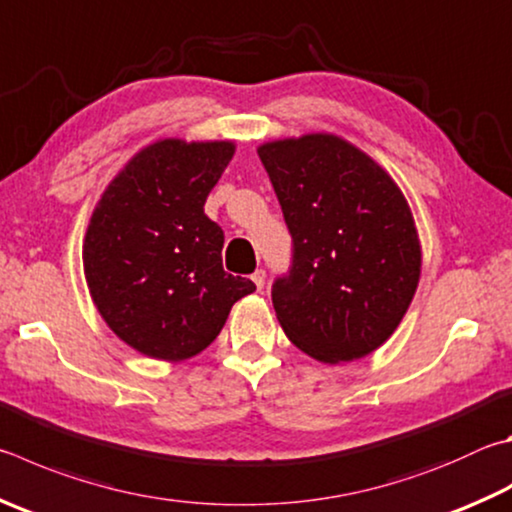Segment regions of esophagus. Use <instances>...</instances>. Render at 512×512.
<instances>
[{
  "label": "esophagus",
  "instance_id": "34e87169",
  "mask_svg": "<svg viewBox=\"0 0 512 512\" xmlns=\"http://www.w3.org/2000/svg\"><path fill=\"white\" fill-rule=\"evenodd\" d=\"M250 280H253V284L257 286V291H262L264 284H266V273L262 271V268H257V271L250 275Z\"/></svg>",
  "mask_w": 512,
  "mask_h": 512
}]
</instances>
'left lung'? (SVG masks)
<instances>
[{
    "mask_svg": "<svg viewBox=\"0 0 512 512\" xmlns=\"http://www.w3.org/2000/svg\"><path fill=\"white\" fill-rule=\"evenodd\" d=\"M293 237V266L273 284L286 338L320 362L376 351L401 324L421 277L405 194L356 145L304 134L257 147Z\"/></svg>",
    "mask_w": 512,
    "mask_h": 512,
    "instance_id": "left-lung-1",
    "label": "left lung"
}]
</instances>
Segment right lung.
<instances>
[{"instance_id": "right-lung-1", "label": "right lung", "mask_w": 512, "mask_h": 512, "mask_svg": "<svg viewBox=\"0 0 512 512\" xmlns=\"http://www.w3.org/2000/svg\"><path fill=\"white\" fill-rule=\"evenodd\" d=\"M232 154V141L163 138L134 154L96 203L82 244L91 300L143 356H197L255 291L224 271V230L203 212Z\"/></svg>"}]
</instances>
